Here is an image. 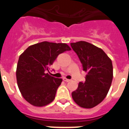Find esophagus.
<instances>
[{
	"label": "esophagus",
	"mask_w": 129,
	"mask_h": 129,
	"mask_svg": "<svg viewBox=\"0 0 129 129\" xmlns=\"http://www.w3.org/2000/svg\"><path fill=\"white\" fill-rule=\"evenodd\" d=\"M63 80L65 81H66V82H68V81H71V80H70V79H67L66 78H63Z\"/></svg>",
	"instance_id": "34e87169"
}]
</instances>
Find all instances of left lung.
Returning a JSON list of instances; mask_svg holds the SVG:
<instances>
[{
	"instance_id": "8db88e82",
	"label": "left lung",
	"mask_w": 129,
	"mask_h": 129,
	"mask_svg": "<svg viewBox=\"0 0 129 129\" xmlns=\"http://www.w3.org/2000/svg\"><path fill=\"white\" fill-rule=\"evenodd\" d=\"M87 73L84 83L80 81L72 97L81 107L91 108L99 105L106 97L113 79L111 59L102 49L85 41L71 43Z\"/></svg>"
}]
</instances>
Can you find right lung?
<instances>
[{
    "instance_id": "1",
    "label": "right lung",
    "mask_w": 129,
    "mask_h": 129,
    "mask_svg": "<svg viewBox=\"0 0 129 129\" xmlns=\"http://www.w3.org/2000/svg\"><path fill=\"white\" fill-rule=\"evenodd\" d=\"M70 50L65 43L44 41L30 46L20 56L16 70L17 85L29 104L43 107L54 100L62 79L46 72L59 54Z\"/></svg>"
}]
</instances>
